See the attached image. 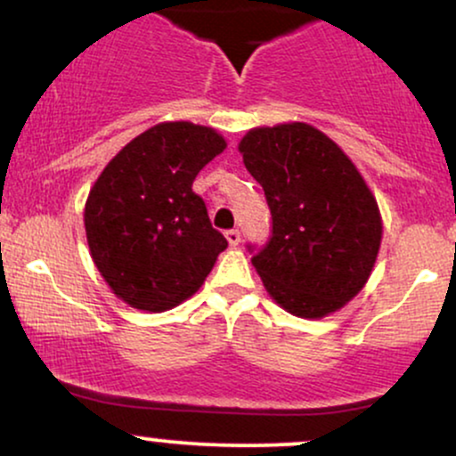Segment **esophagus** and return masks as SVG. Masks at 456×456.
<instances>
[{"mask_svg":"<svg viewBox=\"0 0 456 456\" xmlns=\"http://www.w3.org/2000/svg\"><path fill=\"white\" fill-rule=\"evenodd\" d=\"M226 239H228V243H230V247H237L239 243H240V232L237 228H232V230H228L226 232Z\"/></svg>","mask_w":456,"mask_h":456,"instance_id":"esophagus-1","label":"esophagus"}]
</instances>
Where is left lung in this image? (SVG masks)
Wrapping results in <instances>:
<instances>
[{"instance_id": "1", "label": "left lung", "mask_w": 456, "mask_h": 456, "mask_svg": "<svg viewBox=\"0 0 456 456\" xmlns=\"http://www.w3.org/2000/svg\"><path fill=\"white\" fill-rule=\"evenodd\" d=\"M271 209V237L247 245L274 300L305 319L357 296L379 256V205L348 156L314 126L254 128L239 143Z\"/></svg>"}]
</instances>
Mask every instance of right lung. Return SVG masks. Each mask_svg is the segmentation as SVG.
Masks as SVG:
<instances>
[{
	"label": "right lung",
	"mask_w": 456,
	"mask_h": 456,
	"mask_svg": "<svg viewBox=\"0 0 456 456\" xmlns=\"http://www.w3.org/2000/svg\"><path fill=\"white\" fill-rule=\"evenodd\" d=\"M224 148L213 128L162 122L126 143L94 182L84 209L88 247L126 305L151 313L177 306L228 247L192 190Z\"/></svg>",
	"instance_id": "right-lung-1"
}]
</instances>
